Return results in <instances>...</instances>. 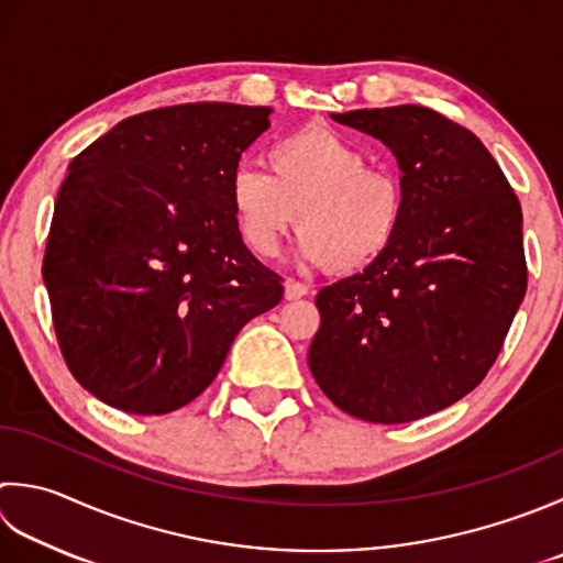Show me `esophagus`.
<instances>
[{
	"label": "esophagus",
	"mask_w": 563,
	"mask_h": 563,
	"mask_svg": "<svg viewBox=\"0 0 563 563\" xmlns=\"http://www.w3.org/2000/svg\"><path fill=\"white\" fill-rule=\"evenodd\" d=\"M307 292H310V285H305L300 280L285 283V300H300Z\"/></svg>",
	"instance_id": "obj_1"
}]
</instances>
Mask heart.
<instances>
[{
    "instance_id": "obj_1",
    "label": "heart",
    "mask_w": 563,
    "mask_h": 563,
    "mask_svg": "<svg viewBox=\"0 0 563 563\" xmlns=\"http://www.w3.org/2000/svg\"><path fill=\"white\" fill-rule=\"evenodd\" d=\"M271 173L241 163L227 197L239 236L258 258L278 253L295 224L300 253L314 266L358 273L388 253L407 217V190L393 165L368 163L354 141L305 126L268 151Z\"/></svg>"
}]
</instances>
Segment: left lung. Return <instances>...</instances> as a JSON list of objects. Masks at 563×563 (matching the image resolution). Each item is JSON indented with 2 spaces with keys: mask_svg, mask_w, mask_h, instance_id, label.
I'll return each instance as SVG.
<instances>
[{
  "mask_svg": "<svg viewBox=\"0 0 563 563\" xmlns=\"http://www.w3.org/2000/svg\"><path fill=\"white\" fill-rule=\"evenodd\" d=\"M332 119L395 153L407 217L380 261L317 292L307 361L339 410L412 422L464 398L500 354L527 290L520 200L481 139L434 109Z\"/></svg>",
  "mask_w": 563,
  "mask_h": 563,
  "instance_id": "left-lung-1",
  "label": "left lung"
}]
</instances>
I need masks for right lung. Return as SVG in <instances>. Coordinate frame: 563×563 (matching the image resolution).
Returning <instances> with one entry per match:
<instances>
[{"label":"right lung","mask_w":563,"mask_h":563,"mask_svg":"<svg viewBox=\"0 0 563 563\" xmlns=\"http://www.w3.org/2000/svg\"><path fill=\"white\" fill-rule=\"evenodd\" d=\"M268 107L151 109L73 158L43 280L75 380L129 415H168L217 378L231 341L283 300L244 246L227 185Z\"/></svg>","instance_id":"1"}]
</instances>
